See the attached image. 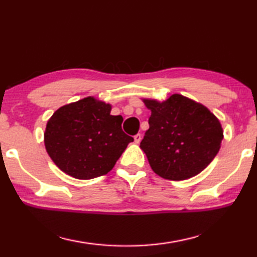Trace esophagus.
Wrapping results in <instances>:
<instances>
[{
    "mask_svg": "<svg viewBox=\"0 0 257 257\" xmlns=\"http://www.w3.org/2000/svg\"><path fill=\"white\" fill-rule=\"evenodd\" d=\"M141 139H142V137H141V134H137V136H134V142L137 143H140V141H141Z\"/></svg>",
    "mask_w": 257,
    "mask_h": 257,
    "instance_id": "1",
    "label": "esophagus"
}]
</instances>
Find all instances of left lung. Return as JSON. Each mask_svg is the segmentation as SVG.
<instances>
[{"label":"left lung","mask_w":257,"mask_h":257,"mask_svg":"<svg viewBox=\"0 0 257 257\" xmlns=\"http://www.w3.org/2000/svg\"><path fill=\"white\" fill-rule=\"evenodd\" d=\"M142 100L151 116L140 148L152 170L165 179L183 181L208 167L223 140L217 116L202 103L179 93L164 101Z\"/></svg>","instance_id":"obj_1"}]
</instances>
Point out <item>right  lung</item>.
Returning <instances> with one entry per match:
<instances>
[{"instance_id": "right-lung-1", "label": "right lung", "mask_w": 257, "mask_h": 257, "mask_svg": "<svg viewBox=\"0 0 257 257\" xmlns=\"http://www.w3.org/2000/svg\"><path fill=\"white\" fill-rule=\"evenodd\" d=\"M111 105L85 97L58 108L48 119L44 143L58 168L76 179L106 175L133 138L121 130L123 117Z\"/></svg>"}]
</instances>
